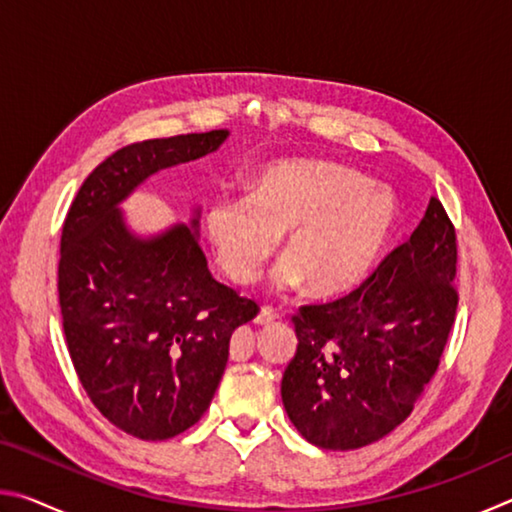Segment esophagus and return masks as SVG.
Instances as JSON below:
<instances>
[{
    "instance_id": "1",
    "label": "esophagus",
    "mask_w": 512,
    "mask_h": 512,
    "mask_svg": "<svg viewBox=\"0 0 512 512\" xmlns=\"http://www.w3.org/2000/svg\"><path fill=\"white\" fill-rule=\"evenodd\" d=\"M277 318H280V314H277V311H275L273 307L264 305L262 309H259V314H257V318H255V323H257V325H271L273 320H277Z\"/></svg>"
}]
</instances>
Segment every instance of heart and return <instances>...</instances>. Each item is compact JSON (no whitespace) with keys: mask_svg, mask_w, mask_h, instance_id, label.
Here are the masks:
<instances>
[{"mask_svg":"<svg viewBox=\"0 0 512 512\" xmlns=\"http://www.w3.org/2000/svg\"><path fill=\"white\" fill-rule=\"evenodd\" d=\"M393 223L395 203L384 189L359 171L314 160L266 167L250 196H216L205 216L216 262L237 284L257 280L287 232L273 280L282 289L305 282L311 296L357 287Z\"/></svg>","mask_w":512,"mask_h":512,"instance_id":"heart-1","label":"heart"}]
</instances>
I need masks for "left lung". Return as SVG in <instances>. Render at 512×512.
Listing matches in <instances>:
<instances>
[{
    "instance_id": "1",
    "label": "left lung",
    "mask_w": 512,
    "mask_h": 512,
    "mask_svg": "<svg viewBox=\"0 0 512 512\" xmlns=\"http://www.w3.org/2000/svg\"><path fill=\"white\" fill-rule=\"evenodd\" d=\"M456 262L454 223L431 196L413 235L357 289L291 316L298 350L282 402L311 445L359 449L409 418L452 332Z\"/></svg>"
}]
</instances>
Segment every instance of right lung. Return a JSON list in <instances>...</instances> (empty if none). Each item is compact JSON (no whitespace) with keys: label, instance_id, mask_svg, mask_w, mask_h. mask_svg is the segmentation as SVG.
<instances>
[{"label":"right lung","instance_id":"1","mask_svg":"<svg viewBox=\"0 0 512 512\" xmlns=\"http://www.w3.org/2000/svg\"><path fill=\"white\" fill-rule=\"evenodd\" d=\"M225 137L128 144L85 178L65 216L58 302L69 357L103 418L135 438L167 440L203 418L230 336L259 305L214 280L187 225L135 239L117 203L151 173L203 158Z\"/></svg>","mask_w":512,"mask_h":512}]
</instances>
